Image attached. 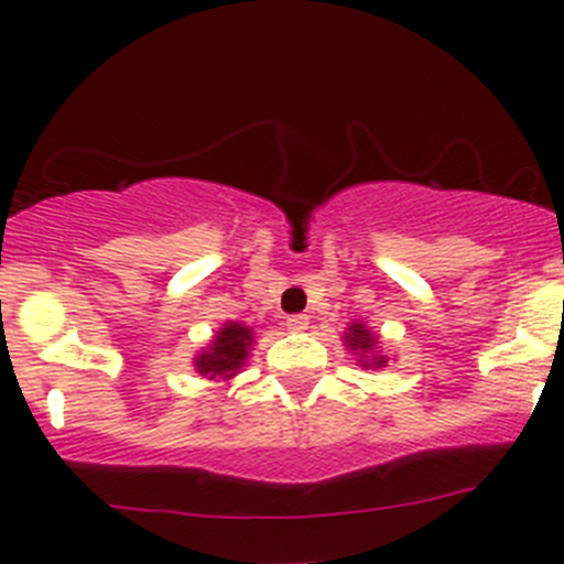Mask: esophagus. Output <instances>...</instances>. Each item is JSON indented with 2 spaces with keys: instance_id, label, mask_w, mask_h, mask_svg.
<instances>
[{
  "instance_id": "34e87169",
  "label": "esophagus",
  "mask_w": 564,
  "mask_h": 564,
  "mask_svg": "<svg viewBox=\"0 0 564 564\" xmlns=\"http://www.w3.org/2000/svg\"><path fill=\"white\" fill-rule=\"evenodd\" d=\"M305 327H308V316L305 314H292L286 318V329H292V333H303Z\"/></svg>"
}]
</instances>
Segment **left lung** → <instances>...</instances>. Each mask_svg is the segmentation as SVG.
<instances>
[{"instance_id": "left-lung-1", "label": "left lung", "mask_w": 564, "mask_h": 564, "mask_svg": "<svg viewBox=\"0 0 564 564\" xmlns=\"http://www.w3.org/2000/svg\"><path fill=\"white\" fill-rule=\"evenodd\" d=\"M346 340H349L351 349H360V351H368L373 344H377V338H373V335L368 333L362 324H351ZM382 362H384V357H373V366H382Z\"/></svg>"}]
</instances>
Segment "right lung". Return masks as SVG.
Returning <instances> with one entry per match:
<instances>
[{
  "mask_svg": "<svg viewBox=\"0 0 564 564\" xmlns=\"http://www.w3.org/2000/svg\"><path fill=\"white\" fill-rule=\"evenodd\" d=\"M253 344V335L242 324H226L218 335H215V344L209 346L207 355L196 357L198 373H209V379L215 377H235L237 368L246 362L248 346Z\"/></svg>",
  "mask_w": 564,
  "mask_h": 564,
  "instance_id": "1",
  "label": "right lung"
}]
</instances>
